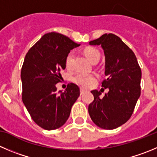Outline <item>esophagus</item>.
I'll return each instance as SVG.
<instances>
[{
	"mask_svg": "<svg viewBox=\"0 0 157 157\" xmlns=\"http://www.w3.org/2000/svg\"><path fill=\"white\" fill-rule=\"evenodd\" d=\"M86 92V91L84 90V89H81V90H80V94H81V95H83V94H85Z\"/></svg>",
	"mask_w": 157,
	"mask_h": 157,
	"instance_id": "34e87169",
	"label": "esophagus"
}]
</instances>
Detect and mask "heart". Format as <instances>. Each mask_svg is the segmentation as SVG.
<instances>
[{"label":"heart","instance_id":"obj_1","mask_svg":"<svg viewBox=\"0 0 157 157\" xmlns=\"http://www.w3.org/2000/svg\"><path fill=\"white\" fill-rule=\"evenodd\" d=\"M85 55L91 62L94 63L98 62L100 58V53L95 48L89 47L85 49ZM73 54L69 53L65 59V67L69 69L71 68V60H72ZM97 79V76L94 74H82V73H78L73 77V81L78 86L83 88H89L92 86Z\"/></svg>","mask_w":157,"mask_h":157}]
</instances>
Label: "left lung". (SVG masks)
I'll return each mask as SVG.
<instances>
[{
  "label": "left lung",
  "mask_w": 157,
  "mask_h": 157,
  "mask_svg": "<svg viewBox=\"0 0 157 157\" xmlns=\"http://www.w3.org/2000/svg\"><path fill=\"white\" fill-rule=\"evenodd\" d=\"M89 44L103 49L106 78L102 86L109 89L103 98L97 90L91 92L94 101L89 105V116L98 127L116 129L129 120L140 98L141 68L133 52L116 35L105 34Z\"/></svg>",
  "instance_id": "left-lung-1"
}]
</instances>
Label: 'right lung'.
<instances>
[{
	"mask_svg": "<svg viewBox=\"0 0 157 157\" xmlns=\"http://www.w3.org/2000/svg\"><path fill=\"white\" fill-rule=\"evenodd\" d=\"M69 38L56 32L45 34L26 54L21 72L22 101L37 125L46 130L63 126L80 95L74 83L64 92H57L61 71L71 49L79 46Z\"/></svg>",
	"mask_w": 157,
	"mask_h": 157,
	"instance_id": "right-lung-1",
	"label": "right lung"
}]
</instances>
